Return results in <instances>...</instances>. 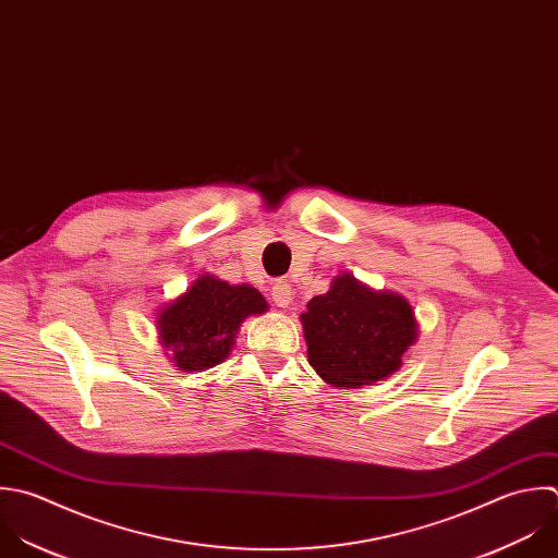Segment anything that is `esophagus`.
I'll return each instance as SVG.
<instances>
[{
    "label": "esophagus",
    "instance_id": "obj_1",
    "mask_svg": "<svg viewBox=\"0 0 558 558\" xmlns=\"http://www.w3.org/2000/svg\"><path fill=\"white\" fill-rule=\"evenodd\" d=\"M271 300H274L280 308H287V306L291 304V300H293V289H291V284H287V282H276V284L271 287Z\"/></svg>",
    "mask_w": 558,
    "mask_h": 558
}]
</instances>
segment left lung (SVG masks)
<instances>
[{
  "instance_id": "8db88e82",
  "label": "left lung",
  "mask_w": 558,
  "mask_h": 558,
  "mask_svg": "<svg viewBox=\"0 0 558 558\" xmlns=\"http://www.w3.org/2000/svg\"><path fill=\"white\" fill-rule=\"evenodd\" d=\"M300 319L308 363L332 387L359 389L389 378L417 341L413 306L350 274L337 276L328 293L313 298Z\"/></svg>"
}]
</instances>
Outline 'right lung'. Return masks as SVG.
<instances>
[{
    "label": "right lung",
    "mask_w": 558,
    "mask_h": 558,
    "mask_svg": "<svg viewBox=\"0 0 558 558\" xmlns=\"http://www.w3.org/2000/svg\"><path fill=\"white\" fill-rule=\"evenodd\" d=\"M267 311L265 298L250 284H228L210 274L199 276L186 293L156 317L158 337L182 372H202L228 359L239 326Z\"/></svg>",
    "instance_id": "add662e5"
}]
</instances>
